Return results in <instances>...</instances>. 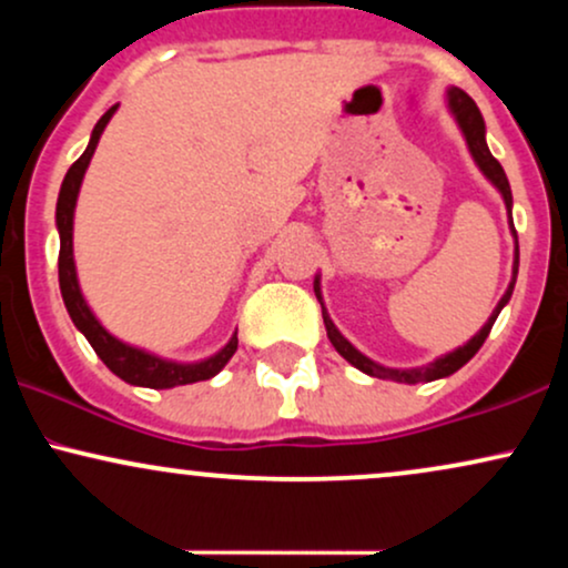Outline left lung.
<instances>
[{
	"mask_svg": "<svg viewBox=\"0 0 568 568\" xmlns=\"http://www.w3.org/2000/svg\"><path fill=\"white\" fill-rule=\"evenodd\" d=\"M446 103H448V112L454 114L456 125H459L462 135H465L467 141V149H470L475 165L480 168V173L486 175L488 181H491L494 186H497V192L501 194V200H505V207H507V216H510V230H513V192H510V181H507L505 171H501V165L497 160L491 158V152H488V143H486V122H484V114H480V109L475 106V101L470 95L465 93V90L459 88H448L446 90ZM513 237H515V258H513V280L510 285H507L505 296L499 298V304L494 306L491 317H488L484 328L475 334L470 342L462 344V347H456L454 352H446V355H440L438 361H433L429 366H422V368H387L382 366V363L371 361V357L363 355L361 349H355L347 338L342 336V331L336 328L334 321H331L328 310L323 306V293H321V275H315V296L317 302L323 306V323H325V331H328V338L331 344H334L338 355L344 357V361L352 363L357 371H363V374L368 376H376V379H393V382H403V384H419V382H435V379H446V376H452L454 371H459L465 366L467 361L484 347L488 331H491L494 321L499 317L501 306L510 302L513 296V288H515V277H518V234L513 230Z\"/></svg>",
	"mask_w": 568,
	"mask_h": 568,
	"instance_id": "8db88e82",
	"label": "left lung"
}]
</instances>
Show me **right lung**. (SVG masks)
Returning <instances> with one entry per match:
<instances>
[{
	"instance_id": "obj_1",
	"label": "right lung",
	"mask_w": 568,
	"mask_h": 568,
	"mask_svg": "<svg viewBox=\"0 0 568 568\" xmlns=\"http://www.w3.org/2000/svg\"><path fill=\"white\" fill-rule=\"evenodd\" d=\"M114 112L116 106L109 109V112L95 122L93 133H90L88 149H84L82 158L69 168L67 179H63L61 184V194H58L55 226H58V237H61V253H58V283H61L63 304H67L69 317L71 323L77 325V331H82L84 338L90 342V347L95 349V355L101 357V361L106 363V368L120 376L122 382L135 384V387L171 389V387H181V384L213 379V376L230 363L234 349H237V334H232L230 342H226L216 355L205 357V361L175 363V361H168V357L154 355V352H146L141 347H133V344L120 342V338L109 334V331L98 323V317L93 315V310H90L88 302H84L80 291V280H77V264H74V207H77V197H80L84 171H88L98 141H101L103 128L109 125V120H112Z\"/></svg>"
}]
</instances>
